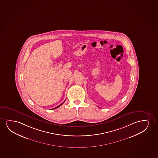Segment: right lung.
<instances>
[{
  "label": "right lung",
  "instance_id": "1",
  "mask_svg": "<svg viewBox=\"0 0 158 158\" xmlns=\"http://www.w3.org/2000/svg\"><path fill=\"white\" fill-rule=\"evenodd\" d=\"M64 102H65V101H64L63 103ZM63 103H62V104H60V105H59V106H57V107H55V108H54L53 109H51V110H52V109H54L57 108H58V107H60V106L61 105H62V104H63Z\"/></svg>",
  "mask_w": 158,
  "mask_h": 158
}]
</instances>
